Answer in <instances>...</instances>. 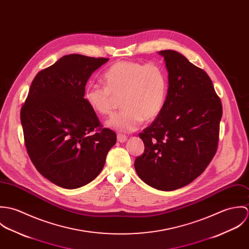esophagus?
Masks as SVG:
<instances>
[{
    "mask_svg": "<svg viewBox=\"0 0 249 249\" xmlns=\"http://www.w3.org/2000/svg\"><path fill=\"white\" fill-rule=\"evenodd\" d=\"M127 140V137L124 134H118L117 135V141L120 142H124Z\"/></svg>",
    "mask_w": 249,
    "mask_h": 249,
    "instance_id": "esophagus-1",
    "label": "esophagus"
}]
</instances>
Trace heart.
<instances>
[{"label": "heart", "mask_w": 249, "mask_h": 249, "mask_svg": "<svg viewBox=\"0 0 249 249\" xmlns=\"http://www.w3.org/2000/svg\"><path fill=\"white\" fill-rule=\"evenodd\" d=\"M105 86H89L84 93L87 105L97 114L107 117L122 98L121 113L113 116L107 125L120 132H132L143 119L151 121L162 111L168 93L164 69L154 63L120 61L104 74Z\"/></svg>", "instance_id": "1"}]
</instances>
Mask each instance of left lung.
I'll list each match as a JSON object with an SVG mask.
<instances>
[{
  "label": "left lung",
  "mask_w": 249,
  "mask_h": 249,
  "mask_svg": "<svg viewBox=\"0 0 249 249\" xmlns=\"http://www.w3.org/2000/svg\"><path fill=\"white\" fill-rule=\"evenodd\" d=\"M159 54L169 72L168 94L160 114L139 134L144 151L134 167L150 187L174 191L198 178L213 159L222 106L206 71L176 51Z\"/></svg>",
  "instance_id": "obj_1"
}]
</instances>
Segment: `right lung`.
<instances>
[{
    "label": "right lung",
    "mask_w": 249,
    "mask_h": 249,
    "mask_svg": "<svg viewBox=\"0 0 249 249\" xmlns=\"http://www.w3.org/2000/svg\"><path fill=\"white\" fill-rule=\"evenodd\" d=\"M109 58L68 54L39 71L21 108L28 154L53 184L76 189L97 178L117 135L84 99L91 74Z\"/></svg>",
    "instance_id": "1"
}]
</instances>
